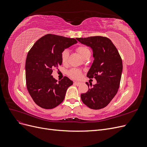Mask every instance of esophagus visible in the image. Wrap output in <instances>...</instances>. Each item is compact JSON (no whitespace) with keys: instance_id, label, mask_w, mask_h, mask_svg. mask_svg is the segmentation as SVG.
<instances>
[{"instance_id":"1","label":"esophagus","mask_w":147,"mask_h":147,"mask_svg":"<svg viewBox=\"0 0 147 147\" xmlns=\"http://www.w3.org/2000/svg\"><path fill=\"white\" fill-rule=\"evenodd\" d=\"M80 84H81L80 82H74V84H75V85H77V86H79Z\"/></svg>"}]
</instances>
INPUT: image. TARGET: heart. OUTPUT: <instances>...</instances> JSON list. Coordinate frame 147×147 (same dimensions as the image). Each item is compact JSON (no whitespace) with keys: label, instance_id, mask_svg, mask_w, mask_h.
I'll return each mask as SVG.
<instances>
[{"label":"heart","instance_id":"obj_1","mask_svg":"<svg viewBox=\"0 0 147 147\" xmlns=\"http://www.w3.org/2000/svg\"><path fill=\"white\" fill-rule=\"evenodd\" d=\"M77 51L79 52L80 54L81 55L82 57H83L85 56L88 53L90 52V49H89L86 46H80L77 48ZM69 56V50H64L62 51L61 54V59L62 63L63 64H65L67 61L68 60ZM69 76H70L71 78H74V79H78L80 78L82 75V72L80 70L77 69H72L70 70L68 72Z\"/></svg>","mask_w":147,"mask_h":147}]
</instances>
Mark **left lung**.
Segmentation results:
<instances>
[{
    "mask_svg": "<svg viewBox=\"0 0 147 147\" xmlns=\"http://www.w3.org/2000/svg\"><path fill=\"white\" fill-rule=\"evenodd\" d=\"M77 40L92 49L94 61L87 77H94L97 81L93 86L86 83L89 89L81 94L82 100L92 109L104 108L118 92L123 71L121 57L114 44L107 37L94 36Z\"/></svg>",
    "mask_w": 147,
    "mask_h": 147,
    "instance_id": "obj_1",
    "label": "left lung"
}]
</instances>
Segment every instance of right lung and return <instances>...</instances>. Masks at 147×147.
Segmentation results:
<instances>
[{
	"label": "right lung",
	"instance_id": "add662e5",
	"mask_svg": "<svg viewBox=\"0 0 147 147\" xmlns=\"http://www.w3.org/2000/svg\"><path fill=\"white\" fill-rule=\"evenodd\" d=\"M77 41L73 38L47 34L34 43L26 61V80L29 94L40 107L51 109L65 98L73 82L67 77L57 82L51 74L62 64L61 54Z\"/></svg>",
	"mask_w": 147,
	"mask_h": 147
}]
</instances>
